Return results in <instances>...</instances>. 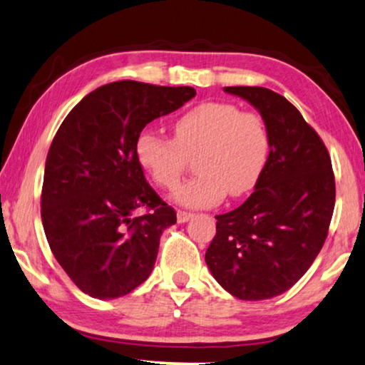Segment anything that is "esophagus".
<instances>
[{
  "instance_id": "obj_1",
  "label": "esophagus",
  "mask_w": 365,
  "mask_h": 365,
  "mask_svg": "<svg viewBox=\"0 0 365 365\" xmlns=\"http://www.w3.org/2000/svg\"><path fill=\"white\" fill-rule=\"evenodd\" d=\"M191 219H192L191 212H186V210H178V222H179V224H184V222H187Z\"/></svg>"
}]
</instances>
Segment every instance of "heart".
<instances>
[{"mask_svg":"<svg viewBox=\"0 0 365 365\" xmlns=\"http://www.w3.org/2000/svg\"><path fill=\"white\" fill-rule=\"evenodd\" d=\"M136 160L156 186L174 189L195 160L197 178L176 189L173 199L192 209L212 207L230 195L257 186L270 156V133L255 112H242L234 103L204 102L174 120L173 140L151 130L135 143Z\"/></svg>","mask_w":365,"mask_h":365,"instance_id":"obj_1","label":"heart"}]
</instances>
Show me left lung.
<instances>
[{
    "mask_svg": "<svg viewBox=\"0 0 365 365\" xmlns=\"http://www.w3.org/2000/svg\"><path fill=\"white\" fill-rule=\"evenodd\" d=\"M224 91L260 112L270 156L250 197L215 215L205 263L232 297L268 299L292 288L323 248L334 210V174L323 140L287 98L265 87Z\"/></svg>",
    "mask_w": 365,
    "mask_h": 365,
    "instance_id": "8db88e82",
    "label": "left lung"
}]
</instances>
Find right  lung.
Returning a JSON list of instances; mask_svg holds the SVG:
<instances>
[{
  "mask_svg": "<svg viewBox=\"0 0 365 365\" xmlns=\"http://www.w3.org/2000/svg\"><path fill=\"white\" fill-rule=\"evenodd\" d=\"M192 87L120 81L71 110L47 153L41 217L56 260L98 299L133 292L155 267L176 212L146 182L135 143L155 118L181 108ZM150 209L136 218L134 210Z\"/></svg>",
  "mask_w": 365,
  "mask_h": 365,
  "instance_id": "obj_1",
  "label": "right lung"
}]
</instances>
